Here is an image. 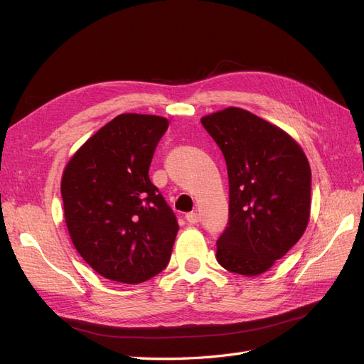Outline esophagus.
Masks as SVG:
<instances>
[{"label": "esophagus", "mask_w": 364, "mask_h": 364, "mask_svg": "<svg viewBox=\"0 0 364 364\" xmlns=\"http://www.w3.org/2000/svg\"><path fill=\"white\" fill-rule=\"evenodd\" d=\"M185 218H186V222L191 223V225L199 223V214H197V213H188L185 215Z\"/></svg>", "instance_id": "34e87169"}]
</instances>
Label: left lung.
<instances>
[{"instance_id":"left-lung-1","label":"left lung","mask_w":364,"mask_h":364,"mask_svg":"<svg viewBox=\"0 0 364 364\" xmlns=\"http://www.w3.org/2000/svg\"><path fill=\"white\" fill-rule=\"evenodd\" d=\"M202 124L222 150L229 178V220L217 261L245 277L267 272L305 232L311 170L285 132L240 107L206 115Z\"/></svg>"}]
</instances>
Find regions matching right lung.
<instances>
[{
  "label": "right lung",
  "instance_id": "add662e5",
  "mask_svg": "<svg viewBox=\"0 0 364 364\" xmlns=\"http://www.w3.org/2000/svg\"><path fill=\"white\" fill-rule=\"evenodd\" d=\"M168 119L121 114L74 153L60 193L80 257L106 279L139 284L162 272L179 230L149 168Z\"/></svg>",
  "mask_w": 364,
  "mask_h": 364
}]
</instances>
